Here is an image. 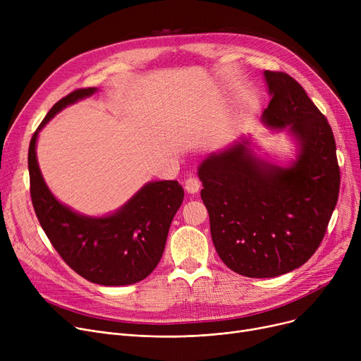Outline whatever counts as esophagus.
Here are the masks:
<instances>
[{
    "label": "esophagus",
    "mask_w": 361,
    "mask_h": 361,
    "mask_svg": "<svg viewBox=\"0 0 361 361\" xmlns=\"http://www.w3.org/2000/svg\"><path fill=\"white\" fill-rule=\"evenodd\" d=\"M184 187H185L187 193L195 195L200 190V180L197 177H188L184 183Z\"/></svg>",
    "instance_id": "34e87169"
}]
</instances>
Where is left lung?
<instances>
[{
	"mask_svg": "<svg viewBox=\"0 0 361 361\" xmlns=\"http://www.w3.org/2000/svg\"><path fill=\"white\" fill-rule=\"evenodd\" d=\"M271 102L262 121L287 128L298 146L290 166L255 157L241 140L199 166L202 200L221 260L249 278H272L305 264L325 237L339 193L332 128L291 75L263 73Z\"/></svg>",
	"mask_w": 361,
	"mask_h": 361,
	"instance_id": "left-lung-1",
	"label": "left lung"
}]
</instances>
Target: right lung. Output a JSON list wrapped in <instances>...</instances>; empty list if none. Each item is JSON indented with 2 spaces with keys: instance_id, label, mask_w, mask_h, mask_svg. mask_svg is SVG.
Masks as SVG:
<instances>
[{
  "instance_id": "add662e5",
  "label": "right lung",
  "mask_w": 361,
  "mask_h": 361,
  "mask_svg": "<svg viewBox=\"0 0 361 361\" xmlns=\"http://www.w3.org/2000/svg\"><path fill=\"white\" fill-rule=\"evenodd\" d=\"M97 90L71 92L49 109L35 131L27 157L30 197L42 230L74 272L99 286H130L145 279L159 263L169 225L184 199L183 187L173 180L147 183L118 211L93 218L74 212L54 197L36 159L39 130L63 108Z\"/></svg>"
}]
</instances>
